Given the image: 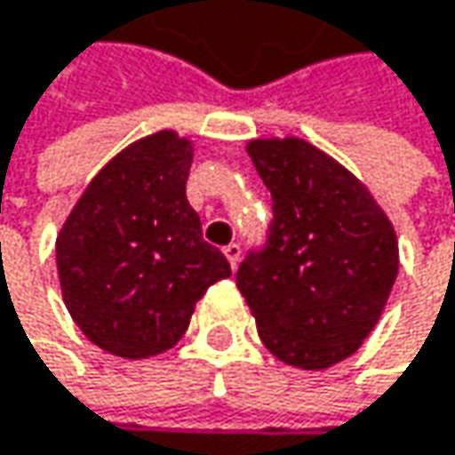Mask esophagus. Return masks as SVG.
<instances>
[{
  "instance_id": "esophagus-1",
  "label": "esophagus",
  "mask_w": 455,
  "mask_h": 455,
  "mask_svg": "<svg viewBox=\"0 0 455 455\" xmlns=\"http://www.w3.org/2000/svg\"><path fill=\"white\" fill-rule=\"evenodd\" d=\"M240 253H243V248H240L237 243H232V245H226V248H223V256L229 259L232 269H237V264H240Z\"/></svg>"
}]
</instances>
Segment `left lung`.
<instances>
[{"label": "left lung", "mask_w": 455, "mask_h": 455, "mask_svg": "<svg viewBox=\"0 0 455 455\" xmlns=\"http://www.w3.org/2000/svg\"><path fill=\"white\" fill-rule=\"evenodd\" d=\"M248 154L272 191L264 251L237 272L264 347L301 371L352 357L400 269L395 226L341 162L301 138H256Z\"/></svg>", "instance_id": "left-lung-1"}]
</instances>
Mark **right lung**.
Returning <instances> with one entry per match:
<instances>
[{
  "label": "right lung",
  "mask_w": 455,
  "mask_h": 455,
  "mask_svg": "<svg viewBox=\"0 0 455 455\" xmlns=\"http://www.w3.org/2000/svg\"><path fill=\"white\" fill-rule=\"evenodd\" d=\"M194 143L151 132L87 183L55 240L66 309L108 355L143 360L180 341L196 301L232 277L223 253L202 240L186 199Z\"/></svg>",
  "instance_id": "add662e5"
}]
</instances>
